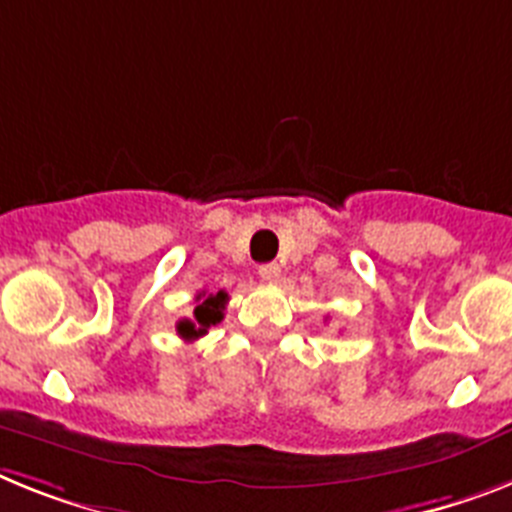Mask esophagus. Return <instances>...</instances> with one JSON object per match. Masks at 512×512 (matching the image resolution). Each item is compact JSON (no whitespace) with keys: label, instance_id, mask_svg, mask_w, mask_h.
Here are the masks:
<instances>
[{"label":"esophagus","instance_id":"obj_1","mask_svg":"<svg viewBox=\"0 0 512 512\" xmlns=\"http://www.w3.org/2000/svg\"><path fill=\"white\" fill-rule=\"evenodd\" d=\"M260 278L268 283H276L278 278H281V265L278 263H265L260 265Z\"/></svg>","mask_w":512,"mask_h":512}]
</instances>
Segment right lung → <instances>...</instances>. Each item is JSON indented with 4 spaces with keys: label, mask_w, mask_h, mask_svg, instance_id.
Listing matches in <instances>:
<instances>
[{
    "label": "right lung",
    "mask_w": 512,
    "mask_h": 512,
    "mask_svg": "<svg viewBox=\"0 0 512 512\" xmlns=\"http://www.w3.org/2000/svg\"><path fill=\"white\" fill-rule=\"evenodd\" d=\"M229 296L226 291H218V294H197V307L195 317L192 320H179L176 322V333L184 338V341H192V338H200L208 333L210 325H218L223 320V309H226Z\"/></svg>",
    "instance_id": "add662e5"
}]
</instances>
